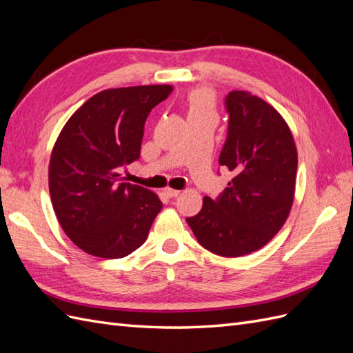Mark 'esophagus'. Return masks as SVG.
<instances>
[{
	"label": "esophagus",
	"instance_id": "34e87169",
	"mask_svg": "<svg viewBox=\"0 0 353 353\" xmlns=\"http://www.w3.org/2000/svg\"><path fill=\"white\" fill-rule=\"evenodd\" d=\"M163 193H165L166 197H169V199H175V197L179 196V191H178V190H172V188H165Z\"/></svg>",
	"mask_w": 353,
	"mask_h": 353
}]
</instances>
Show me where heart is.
<instances>
[{
  "label": "heart",
  "instance_id": "1",
  "mask_svg": "<svg viewBox=\"0 0 353 353\" xmlns=\"http://www.w3.org/2000/svg\"><path fill=\"white\" fill-rule=\"evenodd\" d=\"M188 119L205 116H216V101L209 90L197 88L191 91L187 97Z\"/></svg>",
  "mask_w": 353,
  "mask_h": 353
}]
</instances>
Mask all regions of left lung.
I'll return each mask as SVG.
<instances>
[{"mask_svg": "<svg viewBox=\"0 0 353 353\" xmlns=\"http://www.w3.org/2000/svg\"><path fill=\"white\" fill-rule=\"evenodd\" d=\"M225 108L228 134L219 165L232 179L218 199H203L187 222L203 248L239 258L263 248L284 225L294 199L297 150L283 116L258 95L231 91Z\"/></svg>", "mask_w": 353, "mask_h": 353, "instance_id": "1", "label": "left lung"}]
</instances>
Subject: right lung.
I'll list each match as a JSON object with an SVG mask.
<instances>
[{"label": "right lung", "mask_w": 353, "mask_h": 353, "mask_svg": "<svg viewBox=\"0 0 353 353\" xmlns=\"http://www.w3.org/2000/svg\"><path fill=\"white\" fill-rule=\"evenodd\" d=\"M172 90H104L63 126L50 159V196L63 231L88 254L117 259L132 253L162 209L157 194L123 183L119 169L140 157L147 116Z\"/></svg>", "instance_id": "add662e5"}]
</instances>
